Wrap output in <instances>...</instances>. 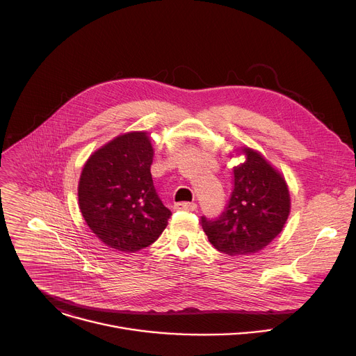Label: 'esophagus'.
I'll return each instance as SVG.
<instances>
[{"label": "esophagus", "mask_w": 356, "mask_h": 356, "mask_svg": "<svg viewBox=\"0 0 356 356\" xmlns=\"http://www.w3.org/2000/svg\"><path fill=\"white\" fill-rule=\"evenodd\" d=\"M175 209L181 210V211H195L197 204H195V202H176Z\"/></svg>", "instance_id": "esophagus-1"}]
</instances>
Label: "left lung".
<instances>
[{
    "mask_svg": "<svg viewBox=\"0 0 356 356\" xmlns=\"http://www.w3.org/2000/svg\"><path fill=\"white\" fill-rule=\"evenodd\" d=\"M245 161L234 168V190L217 220L201 217L211 245L227 255H249L268 246L290 214V194L283 175L248 146L236 149Z\"/></svg>",
    "mask_w": 356,
    "mask_h": 356,
    "instance_id": "8db88e82",
    "label": "left lung"
}]
</instances>
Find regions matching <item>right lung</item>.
I'll return each mask as SVG.
<instances>
[{
    "label": "right lung",
    "mask_w": 356,
    "mask_h": 356,
    "mask_svg": "<svg viewBox=\"0 0 356 356\" xmlns=\"http://www.w3.org/2000/svg\"><path fill=\"white\" fill-rule=\"evenodd\" d=\"M154 154L146 132H127L97 149L81 170V216L99 241L120 252L154 243L172 216L152 180Z\"/></svg>",
    "instance_id": "right-lung-1"
}]
</instances>
